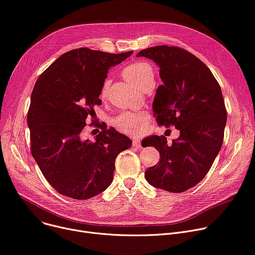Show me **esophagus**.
Instances as JSON below:
<instances>
[{
  "label": "esophagus",
  "mask_w": 255,
  "mask_h": 255,
  "mask_svg": "<svg viewBox=\"0 0 255 255\" xmlns=\"http://www.w3.org/2000/svg\"><path fill=\"white\" fill-rule=\"evenodd\" d=\"M133 146L136 147V148H140L141 147V143H140V139L138 138H135L133 140Z\"/></svg>",
  "instance_id": "obj_1"
}]
</instances>
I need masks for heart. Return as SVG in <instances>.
<instances>
[{
  "label": "heart",
  "mask_w": 255,
  "mask_h": 255,
  "mask_svg": "<svg viewBox=\"0 0 255 255\" xmlns=\"http://www.w3.org/2000/svg\"><path fill=\"white\" fill-rule=\"evenodd\" d=\"M123 76L130 82H133L140 88L145 85L154 83L155 74L152 67L145 62H136L126 66L123 70ZM110 87V80L106 79L101 86L100 95L105 97ZM149 115L145 111L137 112H125L113 119V126L120 132L129 135H135L139 133L146 122L148 121Z\"/></svg>",
  "instance_id": "obj_1"
}]
</instances>
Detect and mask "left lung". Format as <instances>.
<instances>
[{
    "label": "left lung",
    "instance_id": "8db88e82",
    "mask_svg": "<svg viewBox=\"0 0 255 255\" xmlns=\"http://www.w3.org/2000/svg\"><path fill=\"white\" fill-rule=\"evenodd\" d=\"M136 56L160 67L163 85L152 104L157 123L180 131L170 145L164 135L142 140V146H155L161 156L145 171V179L155 188L182 193L206 176L222 147L227 123L222 89L206 64L182 48L155 46Z\"/></svg>",
    "mask_w": 255,
    "mask_h": 255
}]
</instances>
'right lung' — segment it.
<instances>
[{
  "instance_id": "add662e5",
  "label": "right lung",
  "mask_w": 255,
  "mask_h": 255,
  "mask_svg": "<svg viewBox=\"0 0 255 255\" xmlns=\"http://www.w3.org/2000/svg\"><path fill=\"white\" fill-rule=\"evenodd\" d=\"M131 54L71 50L36 82L27 113L30 151L46 180L65 197L86 200L106 191L117 156L132 144L106 124H100L94 141L82 138L87 118L95 114L94 106L101 105L100 90L109 70Z\"/></svg>"
}]
</instances>
